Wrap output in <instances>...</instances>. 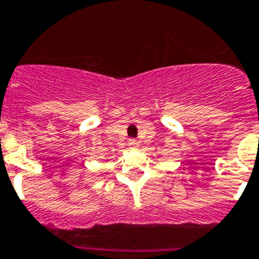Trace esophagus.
I'll return each instance as SVG.
<instances>
[{
    "label": "esophagus",
    "instance_id": "obj_1",
    "mask_svg": "<svg viewBox=\"0 0 259 259\" xmlns=\"http://www.w3.org/2000/svg\"><path fill=\"white\" fill-rule=\"evenodd\" d=\"M129 146L132 148H137V147H138V141H137V139H134V138L129 139Z\"/></svg>",
    "mask_w": 259,
    "mask_h": 259
}]
</instances>
